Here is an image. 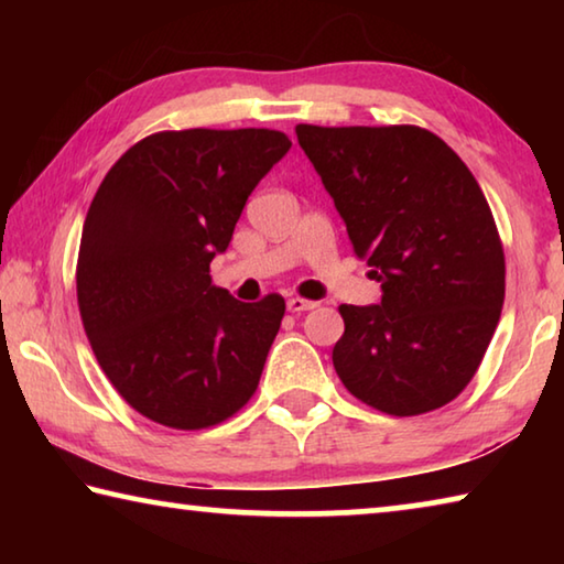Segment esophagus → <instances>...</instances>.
Returning <instances> with one entry per match:
<instances>
[{"instance_id":"esophagus-1","label":"esophagus","mask_w":564,"mask_h":564,"mask_svg":"<svg viewBox=\"0 0 564 564\" xmlns=\"http://www.w3.org/2000/svg\"><path fill=\"white\" fill-rule=\"evenodd\" d=\"M311 308H316V303H313V301L299 299V295H295V299H289V311L291 313H303V311H311Z\"/></svg>"}]
</instances>
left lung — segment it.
I'll return each instance as SVG.
<instances>
[{
  "label": "left lung",
  "mask_w": 564,
  "mask_h": 564,
  "mask_svg": "<svg viewBox=\"0 0 564 564\" xmlns=\"http://www.w3.org/2000/svg\"><path fill=\"white\" fill-rule=\"evenodd\" d=\"M295 133L352 253L383 289L378 305L338 308V378L395 417L447 405L480 368L505 301L502 241L485 194L441 137L413 123H299Z\"/></svg>",
  "instance_id": "obj_1"
}]
</instances>
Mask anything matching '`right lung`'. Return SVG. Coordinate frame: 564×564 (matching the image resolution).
<instances>
[{
    "label": "right lung",
    "instance_id": "right-lung-1",
    "mask_svg": "<svg viewBox=\"0 0 564 564\" xmlns=\"http://www.w3.org/2000/svg\"><path fill=\"white\" fill-rule=\"evenodd\" d=\"M289 149L275 129L159 131L94 196L76 261L82 323L117 393L159 425L204 431L259 388L283 295L241 303L208 265Z\"/></svg>",
    "mask_w": 564,
    "mask_h": 564
}]
</instances>
